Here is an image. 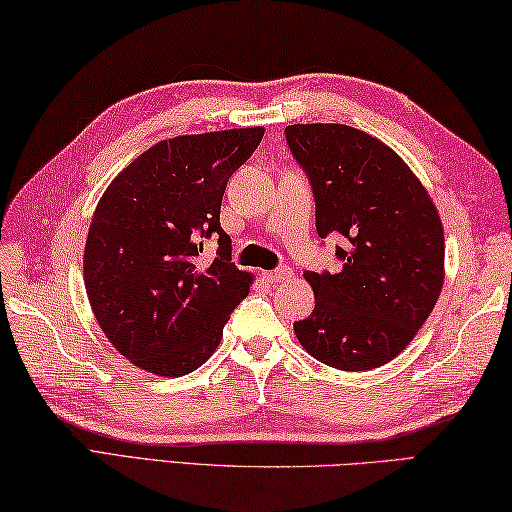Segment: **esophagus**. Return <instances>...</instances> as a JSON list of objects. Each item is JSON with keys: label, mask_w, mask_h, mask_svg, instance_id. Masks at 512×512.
Returning a JSON list of instances; mask_svg holds the SVG:
<instances>
[{"label": "esophagus", "mask_w": 512, "mask_h": 512, "mask_svg": "<svg viewBox=\"0 0 512 512\" xmlns=\"http://www.w3.org/2000/svg\"><path fill=\"white\" fill-rule=\"evenodd\" d=\"M262 277L266 282H286L293 277V271L284 266V268H277V271H266V273H262Z\"/></svg>", "instance_id": "esophagus-1"}]
</instances>
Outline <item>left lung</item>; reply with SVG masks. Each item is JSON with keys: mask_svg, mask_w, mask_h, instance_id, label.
<instances>
[{"mask_svg": "<svg viewBox=\"0 0 512 512\" xmlns=\"http://www.w3.org/2000/svg\"><path fill=\"white\" fill-rule=\"evenodd\" d=\"M284 134L309 176L318 235L347 239L336 248L340 273H304L315 306L295 336L324 365L376 369L410 345L439 300V212L401 156L367 132L313 123Z\"/></svg>", "mask_w": 512, "mask_h": 512, "instance_id": "8db88e82", "label": "left lung"}]
</instances>
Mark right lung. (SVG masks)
I'll list each match as a JSON object with an SVG mask.
<instances>
[{
    "mask_svg": "<svg viewBox=\"0 0 512 512\" xmlns=\"http://www.w3.org/2000/svg\"><path fill=\"white\" fill-rule=\"evenodd\" d=\"M264 127L176 136L129 163L102 194L85 244V288L100 329L138 369L185 376L224 336L253 275L230 264L219 224L228 179ZM217 236L212 263L202 239Z\"/></svg>",
    "mask_w": 512,
    "mask_h": 512,
    "instance_id": "add662e5",
    "label": "right lung"
}]
</instances>
